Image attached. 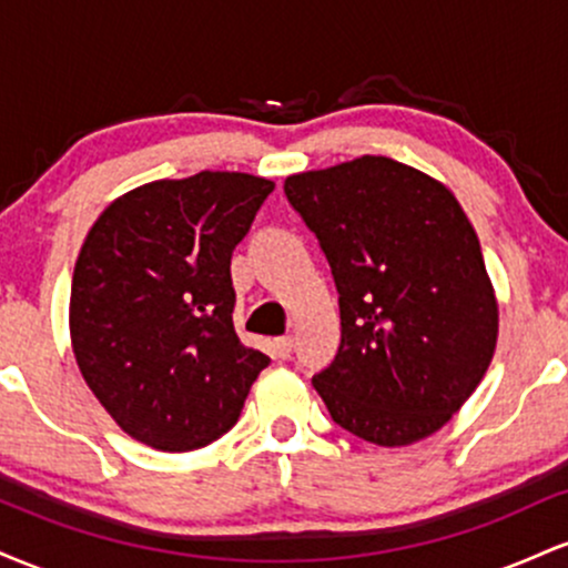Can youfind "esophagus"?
Returning a JSON list of instances; mask_svg holds the SVG:
<instances>
[{
	"label": "esophagus",
	"instance_id": "esophagus-1",
	"mask_svg": "<svg viewBox=\"0 0 568 568\" xmlns=\"http://www.w3.org/2000/svg\"><path fill=\"white\" fill-rule=\"evenodd\" d=\"M272 349H275V355L280 361H288L291 352H293V338L291 336H280L275 338V344H272Z\"/></svg>",
	"mask_w": 568,
	"mask_h": 568
}]
</instances>
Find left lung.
Listing matches in <instances>:
<instances>
[{
	"mask_svg": "<svg viewBox=\"0 0 568 568\" xmlns=\"http://www.w3.org/2000/svg\"><path fill=\"white\" fill-rule=\"evenodd\" d=\"M338 293L342 342L312 384L331 419L408 446L452 419L497 347L478 234L446 186L387 158L285 179Z\"/></svg>",
	"mask_w": 568,
	"mask_h": 568,
	"instance_id": "obj_1",
	"label": "left lung"
}]
</instances>
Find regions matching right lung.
Segmentation results:
<instances>
[{
	"instance_id": "right-lung-1",
	"label": "right lung",
	"mask_w": 568,
	"mask_h": 568,
	"mask_svg": "<svg viewBox=\"0 0 568 568\" xmlns=\"http://www.w3.org/2000/svg\"><path fill=\"white\" fill-rule=\"evenodd\" d=\"M272 189L219 171L154 181L88 232L71 280V344L130 438L192 452L237 425L270 357L234 334L230 264Z\"/></svg>"
}]
</instances>
